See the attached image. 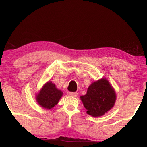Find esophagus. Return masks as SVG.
<instances>
[{
    "label": "esophagus",
    "mask_w": 147,
    "mask_h": 147,
    "mask_svg": "<svg viewBox=\"0 0 147 147\" xmlns=\"http://www.w3.org/2000/svg\"><path fill=\"white\" fill-rule=\"evenodd\" d=\"M67 95L69 96H74L76 97L78 95V93L76 92H67Z\"/></svg>",
    "instance_id": "obj_1"
}]
</instances>
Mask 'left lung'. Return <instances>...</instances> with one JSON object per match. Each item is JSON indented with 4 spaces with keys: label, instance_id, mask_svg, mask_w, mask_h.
<instances>
[{
    "label": "left lung",
    "instance_id": "1",
    "mask_svg": "<svg viewBox=\"0 0 147 147\" xmlns=\"http://www.w3.org/2000/svg\"><path fill=\"white\" fill-rule=\"evenodd\" d=\"M81 99L87 114L93 117L103 115L113 107L116 96L113 88L106 79L100 80L90 85Z\"/></svg>",
    "mask_w": 147,
    "mask_h": 147
}]
</instances>
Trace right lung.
Segmentation results:
<instances>
[{
	"label": "right lung",
	"instance_id": "obj_1",
	"mask_svg": "<svg viewBox=\"0 0 147 147\" xmlns=\"http://www.w3.org/2000/svg\"><path fill=\"white\" fill-rule=\"evenodd\" d=\"M62 95V92L52 82H47L36 95V100L42 107L51 109L57 104Z\"/></svg>",
	"mask_w": 147,
	"mask_h": 147
}]
</instances>
